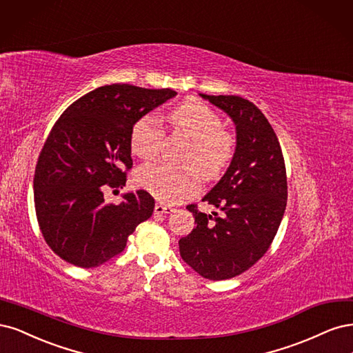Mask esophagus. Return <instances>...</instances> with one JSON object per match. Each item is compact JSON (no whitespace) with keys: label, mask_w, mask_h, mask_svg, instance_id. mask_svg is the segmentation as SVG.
Wrapping results in <instances>:
<instances>
[{"label":"esophagus","mask_w":353,"mask_h":353,"mask_svg":"<svg viewBox=\"0 0 353 353\" xmlns=\"http://www.w3.org/2000/svg\"><path fill=\"white\" fill-rule=\"evenodd\" d=\"M154 211H155V214H172L174 211V208L164 205V203H157Z\"/></svg>","instance_id":"34e87169"}]
</instances>
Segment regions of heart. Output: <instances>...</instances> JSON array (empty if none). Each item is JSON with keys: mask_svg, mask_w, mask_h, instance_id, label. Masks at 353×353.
Returning <instances> with one entry per match:
<instances>
[{"mask_svg": "<svg viewBox=\"0 0 353 353\" xmlns=\"http://www.w3.org/2000/svg\"><path fill=\"white\" fill-rule=\"evenodd\" d=\"M174 128L190 141L183 163L192 167H173L165 163L142 165L136 174L138 185L164 203H179L193 196L199 177L217 179L234 155V138L223 129L221 117L198 99H188L170 112ZM163 141L161 123L154 114H145L130 132L132 152L151 160Z\"/></svg>", "mask_w": 353, "mask_h": 353, "instance_id": "1", "label": "heart"}]
</instances>
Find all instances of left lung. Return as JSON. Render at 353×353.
Masks as SVG:
<instances>
[{"instance_id": "8db88e82", "label": "left lung", "mask_w": 353, "mask_h": 353, "mask_svg": "<svg viewBox=\"0 0 353 353\" xmlns=\"http://www.w3.org/2000/svg\"><path fill=\"white\" fill-rule=\"evenodd\" d=\"M199 97L232 119L236 148L224 176L202 198L221 215L188 205L196 227L180 239L179 249L203 279L225 280L242 274L268 251L286 210V167L274 130L251 101L236 95Z\"/></svg>"}]
</instances>
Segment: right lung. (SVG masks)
Returning <instances> with one entry per match:
<instances>
[{
	"label": "right lung",
	"mask_w": 353,
	"mask_h": 353,
	"mask_svg": "<svg viewBox=\"0 0 353 353\" xmlns=\"http://www.w3.org/2000/svg\"><path fill=\"white\" fill-rule=\"evenodd\" d=\"M177 95L173 89L105 85L79 98L57 120L33 179L41 232L52 251L82 268L104 264L154 212L146 190L105 203L107 186L126 183L133 124Z\"/></svg>",
	"instance_id": "obj_1"
}]
</instances>
